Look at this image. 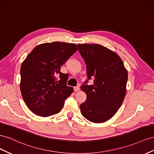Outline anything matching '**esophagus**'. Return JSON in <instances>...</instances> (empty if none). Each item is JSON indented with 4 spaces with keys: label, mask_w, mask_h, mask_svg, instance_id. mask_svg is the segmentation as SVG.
Wrapping results in <instances>:
<instances>
[{
    "label": "esophagus",
    "mask_w": 154,
    "mask_h": 154,
    "mask_svg": "<svg viewBox=\"0 0 154 154\" xmlns=\"http://www.w3.org/2000/svg\"><path fill=\"white\" fill-rule=\"evenodd\" d=\"M80 90V88L79 86H75L74 87V91L75 92H77V91H79Z\"/></svg>",
    "instance_id": "esophagus-1"
}]
</instances>
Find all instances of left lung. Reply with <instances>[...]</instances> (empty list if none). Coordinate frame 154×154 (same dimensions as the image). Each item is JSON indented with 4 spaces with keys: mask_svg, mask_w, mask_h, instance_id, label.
<instances>
[{
    "mask_svg": "<svg viewBox=\"0 0 154 154\" xmlns=\"http://www.w3.org/2000/svg\"><path fill=\"white\" fill-rule=\"evenodd\" d=\"M79 51L84 59L88 79L81 89L87 99L80 106L82 115L86 119L100 123L111 119L123 102L126 92L128 73L121 59L116 53L100 45H81Z\"/></svg>",
    "mask_w": 154,
    "mask_h": 154,
    "instance_id": "1",
    "label": "left lung"
}]
</instances>
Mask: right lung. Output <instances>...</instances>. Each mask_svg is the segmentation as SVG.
<instances>
[{
  "instance_id": "right-lung-1",
  "label": "right lung",
  "mask_w": 154,
  "mask_h": 154,
  "mask_svg": "<svg viewBox=\"0 0 154 154\" xmlns=\"http://www.w3.org/2000/svg\"><path fill=\"white\" fill-rule=\"evenodd\" d=\"M76 45L54 42L36 46L20 68V91L31 111L42 117L59 113L73 91L60 66L77 51Z\"/></svg>"
}]
</instances>
